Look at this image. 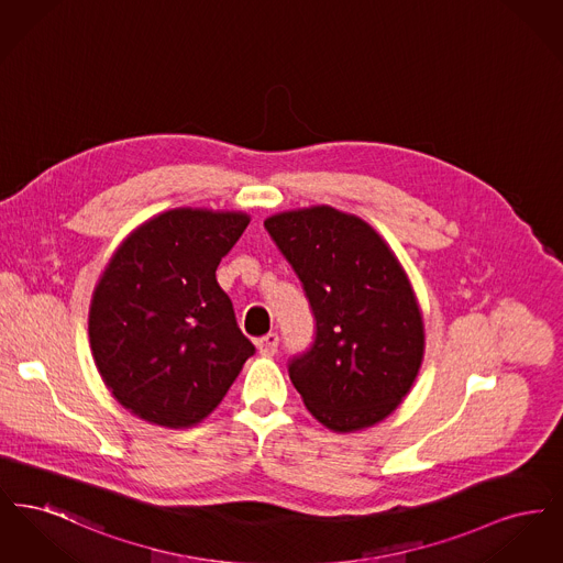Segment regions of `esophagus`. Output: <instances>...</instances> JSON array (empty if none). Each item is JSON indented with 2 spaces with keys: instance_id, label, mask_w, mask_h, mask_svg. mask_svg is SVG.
I'll return each mask as SVG.
<instances>
[{
  "instance_id": "34e87169",
  "label": "esophagus",
  "mask_w": 563,
  "mask_h": 563,
  "mask_svg": "<svg viewBox=\"0 0 563 563\" xmlns=\"http://www.w3.org/2000/svg\"><path fill=\"white\" fill-rule=\"evenodd\" d=\"M255 344H257L260 354H264V356H274V354H276V350H278V335H276V333H268V335L260 338Z\"/></svg>"
}]
</instances>
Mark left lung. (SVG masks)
<instances>
[{
    "label": "left lung",
    "instance_id": "obj_1",
    "mask_svg": "<svg viewBox=\"0 0 563 563\" xmlns=\"http://www.w3.org/2000/svg\"><path fill=\"white\" fill-rule=\"evenodd\" d=\"M264 225L317 321L310 349L289 361L308 411L335 432L382 422L424 356V322L399 260L369 223L324 205L272 214Z\"/></svg>",
    "mask_w": 563,
    "mask_h": 563
}]
</instances>
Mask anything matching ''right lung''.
Listing matches in <instances>:
<instances>
[{
  "label": "right lung",
  "instance_id": "add662e5",
  "mask_svg": "<svg viewBox=\"0 0 563 563\" xmlns=\"http://www.w3.org/2000/svg\"><path fill=\"white\" fill-rule=\"evenodd\" d=\"M249 214L173 209L118 246L90 303L88 335L111 395L166 429L205 420L253 356L214 269Z\"/></svg>",
  "mask_w": 563,
  "mask_h": 563
}]
</instances>
